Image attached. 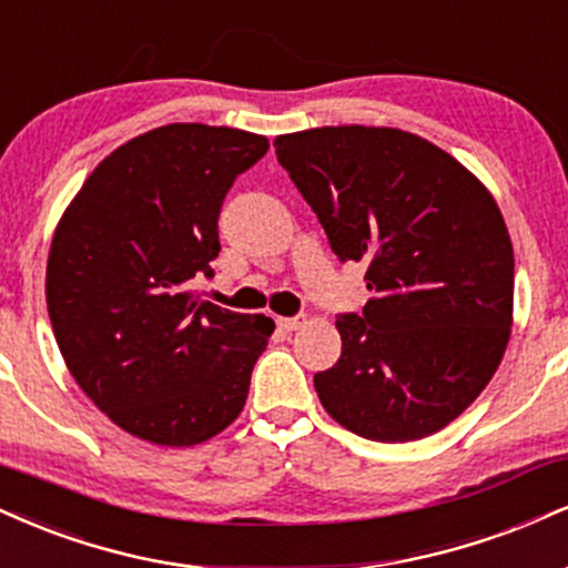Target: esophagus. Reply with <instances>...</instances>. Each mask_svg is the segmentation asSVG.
<instances>
[{"mask_svg":"<svg viewBox=\"0 0 568 568\" xmlns=\"http://www.w3.org/2000/svg\"><path fill=\"white\" fill-rule=\"evenodd\" d=\"M277 325H280V331L293 333V331H298V327H304L306 320L304 317H277Z\"/></svg>","mask_w":568,"mask_h":568,"instance_id":"1","label":"esophagus"}]
</instances>
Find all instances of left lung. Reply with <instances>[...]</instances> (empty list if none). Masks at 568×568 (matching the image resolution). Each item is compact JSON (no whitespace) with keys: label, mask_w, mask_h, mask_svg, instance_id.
I'll return each instance as SVG.
<instances>
[{"label":"left lung","mask_w":568,"mask_h":568,"mask_svg":"<svg viewBox=\"0 0 568 568\" xmlns=\"http://www.w3.org/2000/svg\"><path fill=\"white\" fill-rule=\"evenodd\" d=\"M275 153L373 293L336 320L341 359L314 375L327 415L373 442L442 432L489 384L514 325V245L495 197L392 126L304 129Z\"/></svg>","instance_id":"obj_1"}]
</instances>
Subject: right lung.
<instances>
[{"mask_svg": "<svg viewBox=\"0 0 568 568\" xmlns=\"http://www.w3.org/2000/svg\"><path fill=\"white\" fill-rule=\"evenodd\" d=\"M270 148L230 126L169 124L98 163L54 227L47 312L68 371L126 434L193 447L241 415L275 323L193 293L216 219Z\"/></svg>", "mask_w": 568, "mask_h": 568, "instance_id": "obj_1", "label": "right lung"}]
</instances>
